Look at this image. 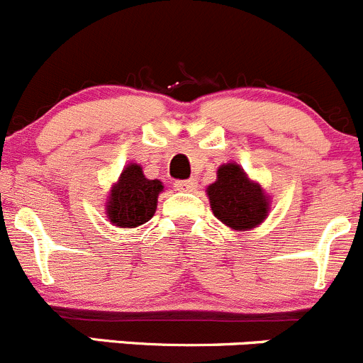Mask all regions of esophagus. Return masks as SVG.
Wrapping results in <instances>:
<instances>
[{
  "instance_id": "1",
  "label": "esophagus",
  "mask_w": 363,
  "mask_h": 363,
  "mask_svg": "<svg viewBox=\"0 0 363 363\" xmlns=\"http://www.w3.org/2000/svg\"><path fill=\"white\" fill-rule=\"evenodd\" d=\"M174 189L180 192H194L196 190V182L194 180H178L174 182Z\"/></svg>"
}]
</instances>
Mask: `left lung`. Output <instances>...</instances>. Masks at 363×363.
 Returning <instances> with one entry per match:
<instances>
[{
    "mask_svg": "<svg viewBox=\"0 0 363 363\" xmlns=\"http://www.w3.org/2000/svg\"><path fill=\"white\" fill-rule=\"evenodd\" d=\"M215 217L236 231H247L267 218L270 201L259 183L252 182L235 162L222 164L217 180L206 189Z\"/></svg>",
    "mask_w": 363,
    "mask_h": 363,
    "instance_id": "8db88e82",
    "label": "left lung"
}]
</instances>
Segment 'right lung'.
<instances>
[{
    "instance_id": "add662e5",
    "label": "right lung",
    "mask_w": 363,
    "mask_h": 363,
    "mask_svg": "<svg viewBox=\"0 0 363 363\" xmlns=\"http://www.w3.org/2000/svg\"><path fill=\"white\" fill-rule=\"evenodd\" d=\"M162 189V182L148 180L141 166L128 164L109 192L107 218L118 228H138L145 224L155 213Z\"/></svg>"
}]
</instances>
